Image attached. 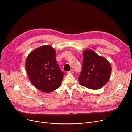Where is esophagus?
<instances>
[{
    "label": "esophagus",
    "mask_w": 132,
    "mask_h": 132,
    "mask_svg": "<svg viewBox=\"0 0 132 132\" xmlns=\"http://www.w3.org/2000/svg\"><path fill=\"white\" fill-rule=\"evenodd\" d=\"M67 73L73 74V73H74V71H73V70H71V71H68V72H67Z\"/></svg>",
    "instance_id": "obj_1"
}]
</instances>
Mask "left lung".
<instances>
[{
    "label": "left lung",
    "instance_id": "left-lung-1",
    "mask_svg": "<svg viewBox=\"0 0 132 132\" xmlns=\"http://www.w3.org/2000/svg\"><path fill=\"white\" fill-rule=\"evenodd\" d=\"M82 68L79 77L80 84L91 89H98L108 81L112 71L110 63L92 50L83 52Z\"/></svg>",
    "mask_w": 132,
    "mask_h": 132
}]
</instances>
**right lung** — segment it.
<instances>
[{
	"instance_id": "obj_1",
	"label": "right lung",
	"mask_w": 132,
	"mask_h": 132,
	"mask_svg": "<svg viewBox=\"0 0 132 132\" xmlns=\"http://www.w3.org/2000/svg\"><path fill=\"white\" fill-rule=\"evenodd\" d=\"M55 54L51 46H42L32 51L26 60V70L31 83L44 92L58 88L64 75L57 64Z\"/></svg>"
}]
</instances>
